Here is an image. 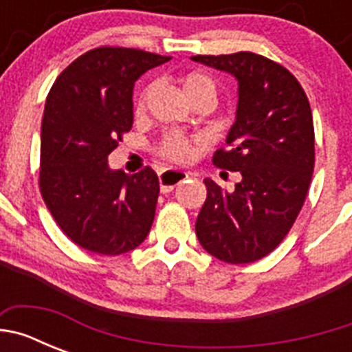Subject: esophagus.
<instances>
[{
	"label": "esophagus",
	"instance_id": "1",
	"mask_svg": "<svg viewBox=\"0 0 352 352\" xmlns=\"http://www.w3.org/2000/svg\"><path fill=\"white\" fill-rule=\"evenodd\" d=\"M188 178V173L182 169H164L158 174V182H160L162 192H170L176 185Z\"/></svg>",
	"mask_w": 352,
	"mask_h": 352
}]
</instances>
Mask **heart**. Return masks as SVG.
Wrapping results in <instances>:
<instances>
[{
    "instance_id": "b5f03b06",
    "label": "heart",
    "mask_w": 352,
    "mask_h": 352,
    "mask_svg": "<svg viewBox=\"0 0 352 352\" xmlns=\"http://www.w3.org/2000/svg\"><path fill=\"white\" fill-rule=\"evenodd\" d=\"M182 86L185 95L188 96V100L195 98V96L208 95L211 98L217 96V86H214L213 80L210 79L204 74H199V72H190L186 76L182 77ZM149 88H144L141 93H139L138 100H135V109L144 107L146 96H148ZM158 153L162 155L167 160L174 162H186L190 160L192 155H194V146L185 135L182 133H169L164 138V141L158 146Z\"/></svg>"
}]
</instances>
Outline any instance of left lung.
I'll return each instance as SVG.
<instances>
[{"label": "left lung", "mask_w": 352, "mask_h": 352, "mask_svg": "<svg viewBox=\"0 0 352 352\" xmlns=\"http://www.w3.org/2000/svg\"><path fill=\"white\" fill-rule=\"evenodd\" d=\"M192 60L238 80L229 149H217L213 164L241 174L232 192L204 179L208 195L195 234L204 250L223 263H254L280 245L309 194L316 162L309 98L287 68L261 54Z\"/></svg>", "instance_id": "obj_1"}]
</instances>
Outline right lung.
<instances>
[{
  "instance_id": "add662e5",
  "label": "right lung",
  "mask_w": 352,
  "mask_h": 352,
  "mask_svg": "<svg viewBox=\"0 0 352 352\" xmlns=\"http://www.w3.org/2000/svg\"><path fill=\"white\" fill-rule=\"evenodd\" d=\"M170 56L96 47L61 72L45 102L40 192L61 231L102 256L133 250L155 219L160 183L151 167L125 174L107 157L133 123V82Z\"/></svg>"
}]
</instances>
